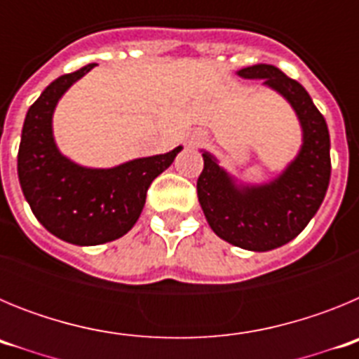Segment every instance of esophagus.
<instances>
[{
    "label": "esophagus",
    "mask_w": 359,
    "mask_h": 359,
    "mask_svg": "<svg viewBox=\"0 0 359 359\" xmlns=\"http://www.w3.org/2000/svg\"><path fill=\"white\" fill-rule=\"evenodd\" d=\"M201 138H203V136L201 135H192V136H190V144H198V142L199 140H201Z\"/></svg>",
    "instance_id": "34e87169"
}]
</instances>
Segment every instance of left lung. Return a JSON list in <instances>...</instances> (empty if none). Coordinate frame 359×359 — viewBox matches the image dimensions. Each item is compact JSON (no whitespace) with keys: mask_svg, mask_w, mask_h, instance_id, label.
Listing matches in <instances>:
<instances>
[{"mask_svg":"<svg viewBox=\"0 0 359 359\" xmlns=\"http://www.w3.org/2000/svg\"><path fill=\"white\" fill-rule=\"evenodd\" d=\"M280 95L297 115L302 144L297 156L264 183H246L201 149L198 199L217 237L250 252L280 248L307 226L322 205L331 177V138L325 118L300 82L277 66L253 65L237 72Z\"/></svg>","mask_w":359,"mask_h":359,"instance_id":"1","label":"left lung"}]
</instances>
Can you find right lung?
Segmentation results:
<instances>
[{"label":"right lung","instance_id":"obj_1","mask_svg":"<svg viewBox=\"0 0 359 359\" xmlns=\"http://www.w3.org/2000/svg\"><path fill=\"white\" fill-rule=\"evenodd\" d=\"M97 65L55 79L27 113L18 152V176L32 212L50 233L77 246L126 236L140 217L147 189L169 169L182 145L115 167H86L57 147L53 113L62 95Z\"/></svg>","mask_w":359,"mask_h":359}]
</instances>
